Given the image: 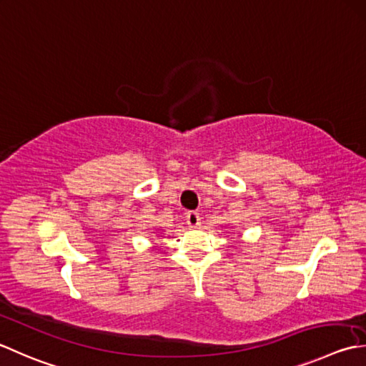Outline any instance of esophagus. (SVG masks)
Listing matches in <instances>:
<instances>
[{"instance_id":"esophagus-1","label":"esophagus","mask_w":366,"mask_h":366,"mask_svg":"<svg viewBox=\"0 0 366 366\" xmlns=\"http://www.w3.org/2000/svg\"><path fill=\"white\" fill-rule=\"evenodd\" d=\"M199 220H202V219H199V214L198 212H195V211L187 212V225L190 228L199 227V224H202V222H199Z\"/></svg>"}]
</instances>
